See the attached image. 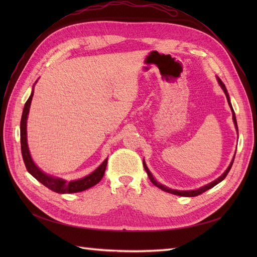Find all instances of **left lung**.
<instances>
[{
  "label": "left lung",
  "mask_w": 257,
  "mask_h": 257,
  "mask_svg": "<svg viewBox=\"0 0 257 257\" xmlns=\"http://www.w3.org/2000/svg\"><path fill=\"white\" fill-rule=\"evenodd\" d=\"M217 82H219V84L221 85V88H222V90L224 91V93H225V95H226V98H227V102H228V105H229V107H230V109H231V113H232V120H234V124H235V127H236V130H237V132H238V125H237V120H236V115H235V111H234V109H232V106H231V104H230V98H229V95H228V92H227V90H226V88H225V84L222 82V80L219 78V77H217ZM234 160H235V155H234V158H232V160H231V162H230V164H229V166L227 167V169L225 170V172L217 178V179H215L214 181H212V182H210L209 184H207V185H204V186H201V188H199V189H197V190H192V191H178V190H173V189H170V188H167V186H165V185H163V184H161L160 182H158L157 180H155V178L153 177V175L150 173V170L148 169V167H147V164H146V162H145V160H144V167H145V169H146V172H147V174H148V177H149V179H150V181L155 185V186H158L159 189H161V190H163V191H165V192H167V193H170V194H174V195H178V196H185V197H194V196H197V195H200V194H203L204 192H206V191H208L209 189H211V188H213L214 185H216L217 183H220L221 181H223L224 179H225V177L227 176V174L229 173V170H230V168H231V165H232V163H234Z\"/></svg>",
  "instance_id": "1"
}]
</instances>
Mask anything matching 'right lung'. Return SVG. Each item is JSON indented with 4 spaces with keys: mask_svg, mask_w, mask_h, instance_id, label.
<instances>
[{
    "mask_svg": "<svg viewBox=\"0 0 257 257\" xmlns=\"http://www.w3.org/2000/svg\"><path fill=\"white\" fill-rule=\"evenodd\" d=\"M37 82V80H36ZM35 82V83H36ZM34 89V85H33ZM34 94V90H32L30 97L28 98L27 103L25 104V108H23L22 116H21V122H20V142H21V153L23 162H25V165L27 167L28 172L32 175L36 180L43 183L45 186L53 192L60 193V194H65V193H78L88 190L92 186L97 184L105 174V169L107 166V160L108 158L100 164L94 172L91 173L90 175L85 176L78 180H73V181H66L64 179L58 178L54 176H50L48 174L44 173L43 170L38 168V166L35 164L32 157L30 154L29 146H28V138H27V121H28V115L30 111V106L31 102H32V97Z\"/></svg>",
    "mask_w": 257,
    "mask_h": 257,
    "instance_id": "add662e5",
    "label": "right lung"
}]
</instances>
